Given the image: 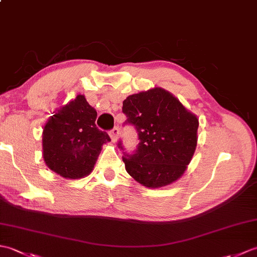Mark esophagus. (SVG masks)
<instances>
[{"label": "esophagus", "instance_id": "1", "mask_svg": "<svg viewBox=\"0 0 257 257\" xmlns=\"http://www.w3.org/2000/svg\"><path fill=\"white\" fill-rule=\"evenodd\" d=\"M109 136H110V138L113 143H116L118 139V136H119V129L117 127H114L113 129L110 130V132H109Z\"/></svg>", "mask_w": 257, "mask_h": 257}]
</instances>
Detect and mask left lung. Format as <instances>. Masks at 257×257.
<instances>
[{"label":"left lung","mask_w":257,"mask_h":257,"mask_svg":"<svg viewBox=\"0 0 257 257\" xmlns=\"http://www.w3.org/2000/svg\"><path fill=\"white\" fill-rule=\"evenodd\" d=\"M122 112L124 123L134 125L139 139L133 154L118 143L130 176L148 188L165 187L181 177L198 141L195 114L160 87L128 96Z\"/></svg>","instance_id":"8db88e82"}]
</instances>
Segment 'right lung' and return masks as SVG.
I'll return each instance as SVG.
<instances>
[{
	"instance_id": "right-lung-1",
	"label": "right lung",
	"mask_w": 257,
	"mask_h": 257,
	"mask_svg": "<svg viewBox=\"0 0 257 257\" xmlns=\"http://www.w3.org/2000/svg\"><path fill=\"white\" fill-rule=\"evenodd\" d=\"M97 111L78 95L48 119L43 130V158L46 166L66 179L91 172L101 146L110 141L95 123Z\"/></svg>"
}]
</instances>
